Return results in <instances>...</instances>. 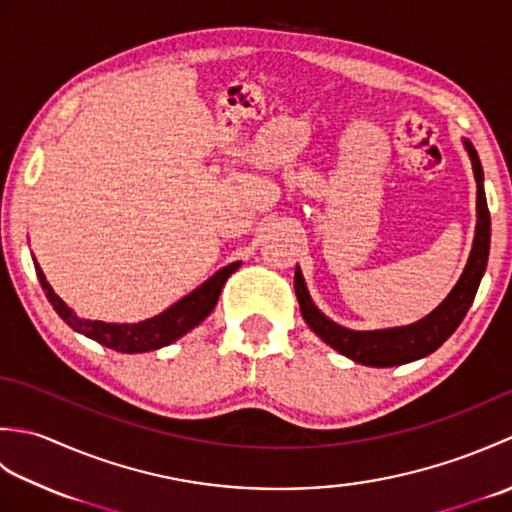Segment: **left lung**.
<instances>
[{
	"label": "left lung",
	"mask_w": 512,
	"mask_h": 512,
	"mask_svg": "<svg viewBox=\"0 0 512 512\" xmlns=\"http://www.w3.org/2000/svg\"><path fill=\"white\" fill-rule=\"evenodd\" d=\"M464 147L471 156V165L477 182V226L473 237V248L469 255V262L464 266V273L458 284L449 292L440 306L427 317L402 325V328H389V330H347L343 325L330 321L325 314L314 306L306 281H303L301 270H295V292L299 299V308L303 319L310 325V330L334 347L336 352L352 358L354 363L369 365V367H394L402 363L418 361L449 339L455 328L462 323V319L469 312L471 303L475 299V292L480 288L482 275L488 262V248H491V213H488L486 193H484V171L480 156H477L475 147L464 140Z\"/></svg>",
	"instance_id": "8db88e82"
}]
</instances>
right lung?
<instances>
[{"instance_id": "right-lung-1", "label": "right lung", "mask_w": 512, "mask_h": 512, "mask_svg": "<svg viewBox=\"0 0 512 512\" xmlns=\"http://www.w3.org/2000/svg\"><path fill=\"white\" fill-rule=\"evenodd\" d=\"M237 268L239 262H233L224 266L222 270H217V273L206 279L200 288H195L187 297L173 303L171 308L160 312L158 317H151L138 323H105L76 317L74 310L65 306V301L50 288L46 275H43V270L35 262L39 284L59 317L68 323L74 332L88 336V339L123 354L160 350V347L178 341L180 336L193 330L195 325H200L213 312L226 279L231 277Z\"/></svg>"}]
</instances>
